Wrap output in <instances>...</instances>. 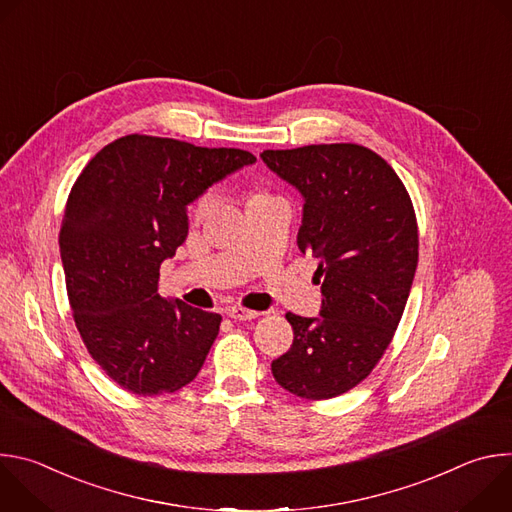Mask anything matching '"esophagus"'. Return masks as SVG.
<instances>
[{"instance_id": "1", "label": "esophagus", "mask_w": 512, "mask_h": 512, "mask_svg": "<svg viewBox=\"0 0 512 512\" xmlns=\"http://www.w3.org/2000/svg\"><path fill=\"white\" fill-rule=\"evenodd\" d=\"M257 316H259V312H255V310H247V308H229V318H233L235 322L255 320Z\"/></svg>"}]
</instances>
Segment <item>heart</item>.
<instances>
[{"label": "heart", "mask_w": 512, "mask_h": 512, "mask_svg": "<svg viewBox=\"0 0 512 512\" xmlns=\"http://www.w3.org/2000/svg\"><path fill=\"white\" fill-rule=\"evenodd\" d=\"M259 196H263V194H259ZM216 198H218V192H216V190H206V192L194 202V208H192L194 216H196V218L206 216V214L212 210V206L216 204Z\"/></svg>", "instance_id": "obj_1"}]
</instances>
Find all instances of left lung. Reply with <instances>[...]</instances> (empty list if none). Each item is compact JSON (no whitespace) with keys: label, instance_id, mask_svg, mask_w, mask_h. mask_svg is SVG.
Returning <instances> with one entry per match:
<instances>
[{"label":"left lung","instance_id":"left-lung-1","mask_svg":"<svg viewBox=\"0 0 512 512\" xmlns=\"http://www.w3.org/2000/svg\"><path fill=\"white\" fill-rule=\"evenodd\" d=\"M265 166L304 198L298 247L322 285L316 318L287 312L289 350L275 381L306 399H330L375 369L403 316L417 267V221L395 170L356 143L265 150Z\"/></svg>","mask_w":512,"mask_h":512}]
</instances>
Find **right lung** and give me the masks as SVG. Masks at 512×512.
<instances>
[{"instance_id": "1", "label": "right lung", "mask_w": 512, "mask_h": 512, "mask_svg": "<svg viewBox=\"0 0 512 512\" xmlns=\"http://www.w3.org/2000/svg\"><path fill=\"white\" fill-rule=\"evenodd\" d=\"M257 158L150 135L115 139L72 186L60 227L68 302L91 356L135 395L194 381L221 316L160 296V265L188 237V206Z\"/></svg>"}]
</instances>
